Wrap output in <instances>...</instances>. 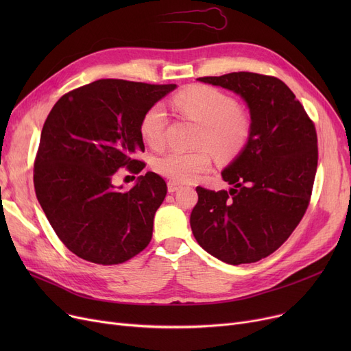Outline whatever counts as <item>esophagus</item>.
<instances>
[{
    "instance_id": "1",
    "label": "esophagus",
    "mask_w": 351,
    "mask_h": 351,
    "mask_svg": "<svg viewBox=\"0 0 351 351\" xmlns=\"http://www.w3.org/2000/svg\"><path fill=\"white\" fill-rule=\"evenodd\" d=\"M180 188H182L180 183H178V182H175V180H169V182H168V192H169V193H173V192L179 191Z\"/></svg>"
}]
</instances>
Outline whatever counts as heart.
<instances>
[{"mask_svg": "<svg viewBox=\"0 0 351 351\" xmlns=\"http://www.w3.org/2000/svg\"><path fill=\"white\" fill-rule=\"evenodd\" d=\"M175 106L189 119L200 125L195 151H171L154 162L158 173L175 182H192L212 166V152L219 159H233L241 154L252 134V119L247 110L215 86L192 85L173 97ZM168 123L162 104H154L145 110L139 123L143 142L155 151L165 145V129Z\"/></svg>", "mask_w": 351, "mask_h": 351, "instance_id": "obj_1", "label": "heart"}]
</instances>
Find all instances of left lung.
<instances>
[{
    "mask_svg": "<svg viewBox=\"0 0 351 351\" xmlns=\"http://www.w3.org/2000/svg\"><path fill=\"white\" fill-rule=\"evenodd\" d=\"M247 104L252 134L222 172L232 188H196L191 228L197 243L229 265L254 263L278 250L304 216L317 171V134L290 88L276 77L232 72L197 78Z\"/></svg>",
    "mask_w": 351,
    "mask_h": 351,
    "instance_id": "1",
    "label": "left lung"
}]
</instances>
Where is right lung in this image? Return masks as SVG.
I'll use <instances>...</instances> for the list:
<instances>
[{"instance_id":"obj_1","label":"right lung","mask_w":351,"mask_h":351,"mask_svg":"<svg viewBox=\"0 0 351 351\" xmlns=\"http://www.w3.org/2000/svg\"><path fill=\"white\" fill-rule=\"evenodd\" d=\"M175 88L99 80L69 90L51 109L34 162V188L52 229L81 259L119 265L149 245L168 191L165 180L146 172L132 189L121 191L112 178L121 168L142 172V115Z\"/></svg>"}]
</instances>
